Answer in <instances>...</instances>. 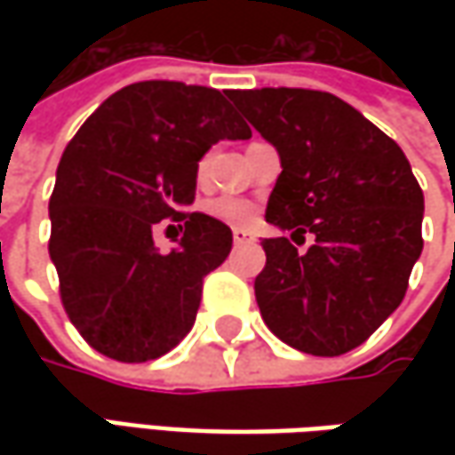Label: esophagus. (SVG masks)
Returning <instances> with one entry per match:
<instances>
[{"instance_id": "1", "label": "esophagus", "mask_w": 455, "mask_h": 455, "mask_svg": "<svg viewBox=\"0 0 455 455\" xmlns=\"http://www.w3.org/2000/svg\"><path fill=\"white\" fill-rule=\"evenodd\" d=\"M251 240H255L253 233H248L245 228H233V243H235V245H243V243H251Z\"/></svg>"}]
</instances>
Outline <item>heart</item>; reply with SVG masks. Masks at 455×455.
<instances>
[{
	"label": "heart",
	"mask_w": 455,
	"mask_h": 455,
	"mask_svg": "<svg viewBox=\"0 0 455 455\" xmlns=\"http://www.w3.org/2000/svg\"><path fill=\"white\" fill-rule=\"evenodd\" d=\"M204 166L207 162H202L200 172H204ZM207 215H212L220 222H228V225H248L255 218V204L243 197L222 195V197L207 202Z\"/></svg>",
	"instance_id": "heart-1"
}]
</instances>
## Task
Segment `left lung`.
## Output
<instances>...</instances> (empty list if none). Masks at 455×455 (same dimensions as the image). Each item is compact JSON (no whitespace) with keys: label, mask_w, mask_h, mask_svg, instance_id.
Returning <instances> with one entry per match:
<instances>
[{"label":"left lung","mask_w":455,"mask_h":455,"mask_svg":"<svg viewBox=\"0 0 455 455\" xmlns=\"http://www.w3.org/2000/svg\"><path fill=\"white\" fill-rule=\"evenodd\" d=\"M230 100L281 156L266 220L304 253L266 237L255 278L263 322L289 347L337 357L400 306L423 251V189L387 133L341 98L304 88L233 91Z\"/></svg>","instance_id":"1"}]
</instances>
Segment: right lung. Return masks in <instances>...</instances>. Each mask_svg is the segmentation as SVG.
<instances>
[{"instance_id":"add662e5","label":"right lung","mask_w":455,"mask_h":455,"mask_svg":"<svg viewBox=\"0 0 455 455\" xmlns=\"http://www.w3.org/2000/svg\"><path fill=\"white\" fill-rule=\"evenodd\" d=\"M225 96L177 80L133 83L106 98L62 151L50 258L70 322L106 357L149 362L174 349L195 323L202 278L230 255L225 222L182 212L212 144L251 139ZM164 217L185 222L169 254L150 233Z\"/></svg>"}]
</instances>
